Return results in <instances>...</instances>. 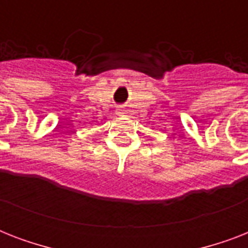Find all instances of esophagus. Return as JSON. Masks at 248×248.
Masks as SVG:
<instances>
[{
  "mask_svg": "<svg viewBox=\"0 0 248 248\" xmlns=\"http://www.w3.org/2000/svg\"><path fill=\"white\" fill-rule=\"evenodd\" d=\"M118 113H120V114L121 113H124V109H118Z\"/></svg>",
  "mask_w": 248,
  "mask_h": 248,
  "instance_id": "esophagus-1",
  "label": "esophagus"
}]
</instances>
